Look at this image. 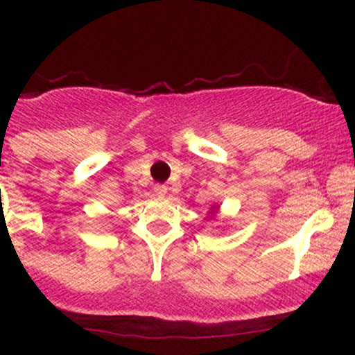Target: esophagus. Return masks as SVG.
<instances>
[{"mask_svg":"<svg viewBox=\"0 0 355 355\" xmlns=\"http://www.w3.org/2000/svg\"><path fill=\"white\" fill-rule=\"evenodd\" d=\"M153 190H155V193H157V195H165L166 193V185H164V183H155Z\"/></svg>","mask_w":355,"mask_h":355,"instance_id":"1","label":"esophagus"}]
</instances>
